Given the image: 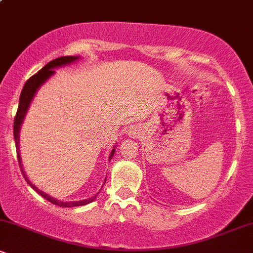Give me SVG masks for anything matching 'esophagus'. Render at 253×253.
<instances>
[{"instance_id": "obj_1", "label": "esophagus", "mask_w": 253, "mask_h": 253, "mask_svg": "<svg viewBox=\"0 0 253 253\" xmlns=\"http://www.w3.org/2000/svg\"><path fill=\"white\" fill-rule=\"evenodd\" d=\"M141 128L139 126H132L128 129V135L132 136V138H138V136L141 135Z\"/></svg>"}]
</instances>
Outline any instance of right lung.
Returning a JSON list of instances; mask_svg holds the SVG:
<instances>
[{"label":"right lung","instance_id":"obj_1","mask_svg":"<svg viewBox=\"0 0 253 253\" xmlns=\"http://www.w3.org/2000/svg\"><path fill=\"white\" fill-rule=\"evenodd\" d=\"M80 59V56H66V57H60V58H57V59L52 60L48 64H46L45 66L40 71H38L36 75H33L30 80L27 81V82L25 83L24 88H22V91H21V95H20V100H19V108H17V112H16V117L14 119V139H15V145H16V152H17V161H19V165H20V169H21V172L22 175H24L26 182L28 183V184L31 185L32 188H33L34 190L37 191L38 194H40L43 199H46L47 201H50L53 203V205H57L59 206V207H77V206H84V205H88V203L92 202L95 200V195L94 197H90V199H86V200H82V201H71V202H64V201H59V200L54 199V197H52L48 195V194L43 193V191L39 190L36 185L33 184L30 181V178H28L27 176H26V172L22 169V162H21V156H20V129H21V125L24 123L25 120V117H26V113H27L28 110V107L31 106V102L32 100H33V97L36 96L38 89L40 88V86L42 85L43 83L46 82V81L50 78L52 75H54V71L53 69H57V68H62V66H65V65H69V64L71 63H75L76 60ZM114 152H115V149L112 150V152H110V156H109V161L113 158V156H114ZM98 194V193H97Z\"/></svg>","mask_w":253,"mask_h":253}]
</instances>
